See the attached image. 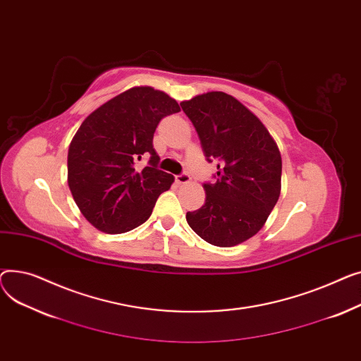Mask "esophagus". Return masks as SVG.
<instances>
[{"mask_svg":"<svg viewBox=\"0 0 361 361\" xmlns=\"http://www.w3.org/2000/svg\"><path fill=\"white\" fill-rule=\"evenodd\" d=\"M175 180H176V183L183 185V183H188L190 180V176L188 173H180V175L175 176Z\"/></svg>","mask_w":361,"mask_h":361,"instance_id":"obj_1","label":"esophagus"}]
</instances>
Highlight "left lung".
<instances>
[{
	"label": "left lung",
	"mask_w": 361,
	"mask_h": 361,
	"mask_svg": "<svg viewBox=\"0 0 361 361\" xmlns=\"http://www.w3.org/2000/svg\"><path fill=\"white\" fill-rule=\"evenodd\" d=\"M208 161L219 160L205 204L186 221L205 242L230 247L255 236L281 190V154L264 123L233 96L208 92L180 103Z\"/></svg>",
	"instance_id": "left-lung-1"
}]
</instances>
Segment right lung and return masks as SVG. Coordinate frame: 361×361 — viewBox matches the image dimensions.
<instances>
[{"instance_id":"obj_1","label":"right lung","mask_w":361,"mask_h":361,"mask_svg":"<svg viewBox=\"0 0 361 361\" xmlns=\"http://www.w3.org/2000/svg\"><path fill=\"white\" fill-rule=\"evenodd\" d=\"M175 99L153 87L126 90L92 112L68 148V186L81 214L96 228L118 235L152 216L175 178L160 169L153 148L159 122L179 112ZM150 155L141 171L137 159Z\"/></svg>"}]
</instances>
